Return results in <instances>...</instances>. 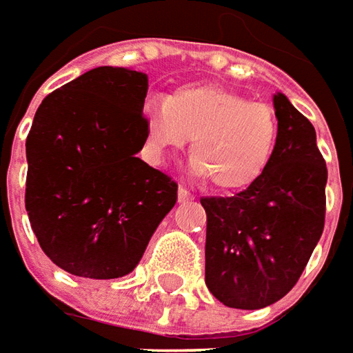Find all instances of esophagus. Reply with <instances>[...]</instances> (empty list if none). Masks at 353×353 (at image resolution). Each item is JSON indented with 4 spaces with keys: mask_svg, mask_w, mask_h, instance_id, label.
I'll list each match as a JSON object with an SVG mask.
<instances>
[{
    "mask_svg": "<svg viewBox=\"0 0 353 353\" xmlns=\"http://www.w3.org/2000/svg\"><path fill=\"white\" fill-rule=\"evenodd\" d=\"M190 200H194V196L184 186H179V202L181 204H184V202H190Z\"/></svg>",
    "mask_w": 353,
    "mask_h": 353,
    "instance_id": "1",
    "label": "esophagus"
}]
</instances>
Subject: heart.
<instances>
[{
	"instance_id": "heart-1",
	"label": "heart",
	"mask_w": 353,
	"mask_h": 353,
	"mask_svg": "<svg viewBox=\"0 0 353 353\" xmlns=\"http://www.w3.org/2000/svg\"><path fill=\"white\" fill-rule=\"evenodd\" d=\"M143 128L155 157L192 138L194 174L210 176L219 190H239L259 181L278 141L270 106L205 83L182 85L167 101L149 99Z\"/></svg>"
}]
</instances>
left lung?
<instances>
[{"label": "left lung", "instance_id": "8db88e82", "mask_svg": "<svg viewBox=\"0 0 353 353\" xmlns=\"http://www.w3.org/2000/svg\"><path fill=\"white\" fill-rule=\"evenodd\" d=\"M278 141L266 171L231 198H202L205 285L233 309H262L297 283L325 227L326 163L316 132L283 93L272 97Z\"/></svg>", "mask_w": 353, "mask_h": 353}]
</instances>
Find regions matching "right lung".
I'll return each mask as SVG.
<instances>
[{
	"label": "right lung",
	"mask_w": 353,
	"mask_h": 353,
	"mask_svg": "<svg viewBox=\"0 0 353 353\" xmlns=\"http://www.w3.org/2000/svg\"><path fill=\"white\" fill-rule=\"evenodd\" d=\"M148 73L101 65L50 93L27 138V208L61 270L112 280L134 270L176 204V182L149 167Z\"/></svg>",
	"instance_id": "right-lung-1"
}]
</instances>
